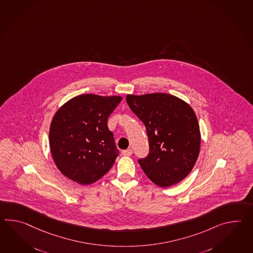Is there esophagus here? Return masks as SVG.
Instances as JSON below:
<instances>
[{
    "mask_svg": "<svg viewBox=\"0 0 253 253\" xmlns=\"http://www.w3.org/2000/svg\"><path fill=\"white\" fill-rule=\"evenodd\" d=\"M122 152H123L124 156H130L132 154V150L131 149H127V150H124Z\"/></svg>",
    "mask_w": 253,
    "mask_h": 253,
    "instance_id": "esophagus-1",
    "label": "esophagus"
}]
</instances>
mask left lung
Segmentation results:
<instances>
[{
	"label": "left lung",
	"instance_id": "1",
	"mask_svg": "<svg viewBox=\"0 0 253 253\" xmlns=\"http://www.w3.org/2000/svg\"><path fill=\"white\" fill-rule=\"evenodd\" d=\"M130 110L145 125L149 154L138 163L160 187L174 185L196 163L201 132L196 114L188 103L167 93L127 95Z\"/></svg>",
	"mask_w": 253,
	"mask_h": 253
}]
</instances>
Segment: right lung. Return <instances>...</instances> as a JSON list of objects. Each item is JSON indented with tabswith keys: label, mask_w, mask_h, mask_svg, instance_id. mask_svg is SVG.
Returning <instances> with one entry per match:
<instances>
[{
	"label": "right lung",
	"mask_w": 253,
	"mask_h": 253,
	"mask_svg": "<svg viewBox=\"0 0 253 253\" xmlns=\"http://www.w3.org/2000/svg\"><path fill=\"white\" fill-rule=\"evenodd\" d=\"M122 100L82 94L57 111L49 131L50 148L57 168L70 180L89 185L113 167L120 152L107 122Z\"/></svg>",
	"instance_id": "1"
}]
</instances>
